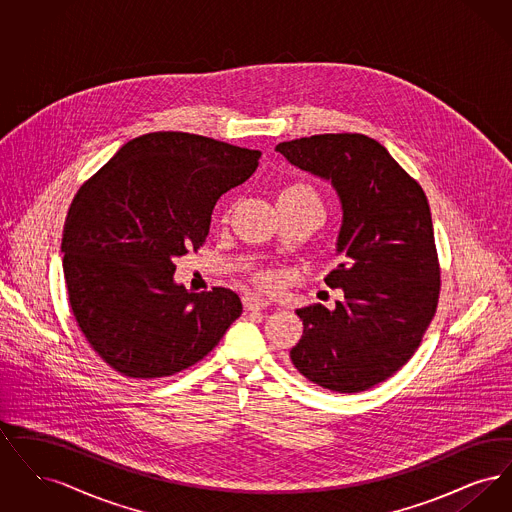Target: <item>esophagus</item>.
<instances>
[{
    "label": "esophagus",
    "mask_w": 512,
    "mask_h": 512,
    "mask_svg": "<svg viewBox=\"0 0 512 512\" xmlns=\"http://www.w3.org/2000/svg\"><path fill=\"white\" fill-rule=\"evenodd\" d=\"M268 305H270V301L265 297H259V295H253V293L244 295V307L247 311H261Z\"/></svg>",
    "instance_id": "obj_1"
}]
</instances>
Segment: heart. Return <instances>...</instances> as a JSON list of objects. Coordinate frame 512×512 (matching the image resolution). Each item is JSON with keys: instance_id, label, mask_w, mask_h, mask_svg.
Wrapping results in <instances>:
<instances>
[{"instance_id": "1", "label": "heart", "mask_w": 512, "mask_h": 512, "mask_svg": "<svg viewBox=\"0 0 512 512\" xmlns=\"http://www.w3.org/2000/svg\"><path fill=\"white\" fill-rule=\"evenodd\" d=\"M278 205H288V207H311V209H317L322 211V199L318 194L317 188L309 182H292L288 186H284L278 194ZM255 282L263 288L272 286L274 282V276L267 272V270H261L255 274Z\"/></svg>"}]
</instances>
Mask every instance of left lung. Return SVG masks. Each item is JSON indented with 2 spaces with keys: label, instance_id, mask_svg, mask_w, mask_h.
<instances>
[{
  "label": "left lung",
  "instance_id": "8db88e82",
  "mask_svg": "<svg viewBox=\"0 0 512 512\" xmlns=\"http://www.w3.org/2000/svg\"><path fill=\"white\" fill-rule=\"evenodd\" d=\"M292 165L332 182L340 197L338 253L324 282L336 309H297L293 366L313 384L359 393L393 376L436 315L439 263L430 205L388 149L365 134H318L276 146Z\"/></svg>",
  "mask_w": 512,
  "mask_h": 512
}]
</instances>
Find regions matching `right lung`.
<instances>
[{
    "label": "right lung",
    "instance_id": "right-lung-1",
    "mask_svg": "<svg viewBox=\"0 0 512 512\" xmlns=\"http://www.w3.org/2000/svg\"><path fill=\"white\" fill-rule=\"evenodd\" d=\"M259 157L197 134L151 132L74 195L61 240L69 303L92 349L122 376L195 365L242 315L228 288L176 284L174 259L205 244L215 203L257 171Z\"/></svg>",
    "mask_w": 512,
    "mask_h": 512
}]
</instances>
